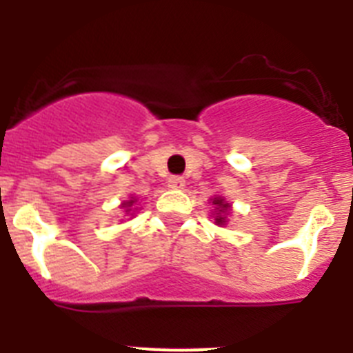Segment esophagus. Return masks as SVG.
<instances>
[{
    "label": "esophagus",
    "mask_w": 353,
    "mask_h": 353,
    "mask_svg": "<svg viewBox=\"0 0 353 353\" xmlns=\"http://www.w3.org/2000/svg\"><path fill=\"white\" fill-rule=\"evenodd\" d=\"M168 187L170 189H183L185 187V180L182 176H171V179H168Z\"/></svg>",
    "instance_id": "esophagus-1"
}]
</instances>
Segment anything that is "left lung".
Segmentation results:
<instances>
[{
    "label": "left lung",
    "mask_w": 353,
    "mask_h": 353,
    "mask_svg": "<svg viewBox=\"0 0 353 353\" xmlns=\"http://www.w3.org/2000/svg\"><path fill=\"white\" fill-rule=\"evenodd\" d=\"M210 203L214 205V212H212V217H214V223L217 226H224L228 223V217L232 214V203H228L224 196H214L210 199Z\"/></svg>",
    "instance_id": "8db88e82"
}]
</instances>
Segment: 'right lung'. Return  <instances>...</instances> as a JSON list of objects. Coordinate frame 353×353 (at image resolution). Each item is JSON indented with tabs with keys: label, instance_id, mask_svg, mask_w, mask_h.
<instances>
[{
	"label": "right lung",
	"instance_id": "right-lung-1",
	"mask_svg": "<svg viewBox=\"0 0 353 353\" xmlns=\"http://www.w3.org/2000/svg\"><path fill=\"white\" fill-rule=\"evenodd\" d=\"M136 205H138V198H136V196H130L129 199H125V201L120 205V208H123V210H125V214L132 217L134 212L138 210V207H136Z\"/></svg>",
	"mask_w": 353,
	"mask_h": 353
}]
</instances>
